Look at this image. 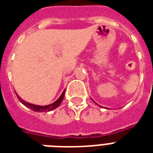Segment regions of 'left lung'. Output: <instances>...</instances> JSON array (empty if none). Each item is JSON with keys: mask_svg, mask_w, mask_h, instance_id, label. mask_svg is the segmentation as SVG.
<instances>
[{"mask_svg": "<svg viewBox=\"0 0 153 153\" xmlns=\"http://www.w3.org/2000/svg\"><path fill=\"white\" fill-rule=\"evenodd\" d=\"M106 109H107V108H106Z\"/></svg>", "mask_w": 153, "mask_h": 153, "instance_id": "8db88e82", "label": "left lung"}]
</instances>
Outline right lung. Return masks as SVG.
I'll use <instances>...</instances> for the list:
<instances>
[{"instance_id": "obj_1", "label": "right lung", "mask_w": 153, "mask_h": 153, "mask_svg": "<svg viewBox=\"0 0 153 153\" xmlns=\"http://www.w3.org/2000/svg\"><path fill=\"white\" fill-rule=\"evenodd\" d=\"M64 94H65V90L63 91V92L62 93V94L60 95V97L58 98L57 100L55 101V102H53L50 105H34L32 104V103H29V102H25V100H23L22 98H20V96L18 95L16 93V96H17L18 99L20 100V102L22 103L24 105H25L27 108H29L35 112H48V111H51L53 109H55V108H57L60 104H61V102L63 100V97H64Z\"/></svg>"}]
</instances>
